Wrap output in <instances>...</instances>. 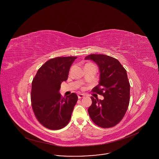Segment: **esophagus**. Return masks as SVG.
<instances>
[{"instance_id":"esophagus-1","label":"esophagus","mask_w":159,"mask_h":159,"mask_svg":"<svg viewBox=\"0 0 159 159\" xmlns=\"http://www.w3.org/2000/svg\"><path fill=\"white\" fill-rule=\"evenodd\" d=\"M84 96H85V95H84V94H79V96H78V98H79V99H81V98H84Z\"/></svg>"}]
</instances>
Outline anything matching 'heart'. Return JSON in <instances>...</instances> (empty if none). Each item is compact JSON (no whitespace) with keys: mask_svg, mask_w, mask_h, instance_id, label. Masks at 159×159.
Instances as JSON below:
<instances>
[{"mask_svg":"<svg viewBox=\"0 0 159 159\" xmlns=\"http://www.w3.org/2000/svg\"><path fill=\"white\" fill-rule=\"evenodd\" d=\"M93 65V63H88L85 64V65Z\"/></svg>","mask_w":159,"mask_h":159,"instance_id":"1","label":"heart"}]
</instances>
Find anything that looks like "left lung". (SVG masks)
<instances>
[{
	"label": "left lung",
	"mask_w": 159,
	"mask_h": 159,
	"mask_svg": "<svg viewBox=\"0 0 159 159\" xmlns=\"http://www.w3.org/2000/svg\"><path fill=\"white\" fill-rule=\"evenodd\" d=\"M85 60L94 61L98 66L99 83L93 92L102 95L103 100L91 97L88 109L92 121L101 128H111L124 117L129 102L130 85L126 70L116 58L102 54H91Z\"/></svg>",
	"instance_id": "left-lung-1"
}]
</instances>
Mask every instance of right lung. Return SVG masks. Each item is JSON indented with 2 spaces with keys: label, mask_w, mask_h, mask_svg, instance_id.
<instances>
[{
  "label": "right lung",
  "mask_w": 159,
  "mask_h": 159,
  "mask_svg": "<svg viewBox=\"0 0 159 159\" xmlns=\"http://www.w3.org/2000/svg\"><path fill=\"white\" fill-rule=\"evenodd\" d=\"M76 57H57L45 62L32 82L31 101L34 115L48 129H61L69 123L78 97L72 93L65 98L59 93L62 82L68 79Z\"/></svg>",
  "instance_id": "obj_1"
}]
</instances>
